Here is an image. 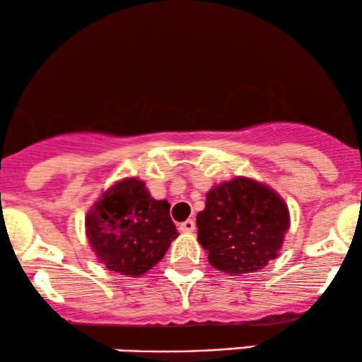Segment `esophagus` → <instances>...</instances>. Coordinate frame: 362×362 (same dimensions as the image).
Here are the masks:
<instances>
[{"label":"esophagus","mask_w":362,"mask_h":362,"mask_svg":"<svg viewBox=\"0 0 362 362\" xmlns=\"http://www.w3.org/2000/svg\"><path fill=\"white\" fill-rule=\"evenodd\" d=\"M195 230V221L194 219H187V221H184L180 224V231H184V233H192V231Z\"/></svg>","instance_id":"esophagus-1"}]
</instances>
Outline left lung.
<instances>
[{
    "label": "left lung",
    "mask_w": 362,
    "mask_h": 362,
    "mask_svg": "<svg viewBox=\"0 0 362 362\" xmlns=\"http://www.w3.org/2000/svg\"><path fill=\"white\" fill-rule=\"evenodd\" d=\"M291 226L284 199L250 177L211 187L197 214V240L216 271L252 274L277 259Z\"/></svg>",
    "instance_id": "8db88e82"
}]
</instances>
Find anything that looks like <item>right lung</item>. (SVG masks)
I'll list each match as a JSON object with an SVG mask.
<instances>
[{
    "instance_id": "obj_1",
    "label": "right lung",
    "mask_w": 362,
    "mask_h": 362,
    "mask_svg": "<svg viewBox=\"0 0 362 362\" xmlns=\"http://www.w3.org/2000/svg\"><path fill=\"white\" fill-rule=\"evenodd\" d=\"M85 230L97 260L127 277L155 267L178 236L168 201L153 199L136 177L103 190L85 216Z\"/></svg>"
}]
</instances>
